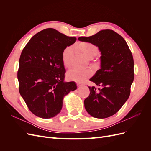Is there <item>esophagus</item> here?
<instances>
[{"label":"esophagus","mask_w":151,"mask_h":151,"mask_svg":"<svg viewBox=\"0 0 151 151\" xmlns=\"http://www.w3.org/2000/svg\"><path fill=\"white\" fill-rule=\"evenodd\" d=\"M77 87H81V86H83V85L81 84H79V83H77Z\"/></svg>","instance_id":"1"}]
</instances>
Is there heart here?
<instances>
[{
  "instance_id": "b5f03b06",
  "label": "heart",
  "mask_w": 151,
  "mask_h": 151,
  "mask_svg": "<svg viewBox=\"0 0 151 151\" xmlns=\"http://www.w3.org/2000/svg\"><path fill=\"white\" fill-rule=\"evenodd\" d=\"M79 49L88 58H94L98 53V48L95 45L90 43H83L79 45ZM74 49L72 46L67 47L63 50L62 59L63 64L68 67L71 65V58L73 55ZM93 74L91 68H72L67 72V77L68 80L75 81L76 83H83L89 78Z\"/></svg>"
}]
</instances>
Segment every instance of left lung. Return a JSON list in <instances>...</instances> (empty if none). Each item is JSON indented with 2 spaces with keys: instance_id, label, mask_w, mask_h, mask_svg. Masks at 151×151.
Returning a JSON list of instances; mask_svg holds the SVG:
<instances>
[{
  "instance_id": "left-lung-1",
  "label": "left lung",
  "mask_w": 151,
  "mask_h": 151,
  "mask_svg": "<svg viewBox=\"0 0 151 151\" xmlns=\"http://www.w3.org/2000/svg\"><path fill=\"white\" fill-rule=\"evenodd\" d=\"M79 41L95 45L101 52V68L90 81L101 87H89L90 94L84 107L90 115L105 118L115 115L127 101L134 79V62L125 40L111 29L81 36Z\"/></svg>"
}]
</instances>
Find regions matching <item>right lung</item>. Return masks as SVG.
Wrapping results in <instances>:
<instances>
[{
    "label": "right lung",
    "mask_w": 151,
    "mask_h": 151,
    "mask_svg": "<svg viewBox=\"0 0 151 151\" xmlns=\"http://www.w3.org/2000/svg\"><path fill=\"white\" fill-rule=\"evenodd\" d=\"M76 41L53 28L32 37L22 50L17 79L27 106L40 118H50L60 112L63 97L77 89L74 82H64L63 50Z\"/></svg>",
    "instance_id": "obj_1"
}]
</instances>
